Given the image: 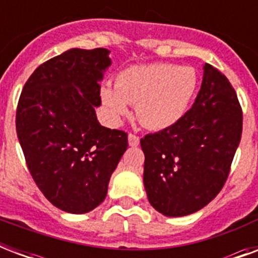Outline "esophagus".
<instances>
[{
    "label": "esophagus",
    "instance_id": "obj_1",
    "mask_svg": "<svg viewBox=\"0 0 258 258\" xmlns=\"http://www.w3.org/2000/svg\"><path fill=\"white\" fill-rule=\"evenodd\" d=\"M128 145L131 147H137L139 145V137H137L135 134H130L128 135Z\"/></svg>",
    "mask_w": 258,
    "mask_h": 258
}]
</instances>
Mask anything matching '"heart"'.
<instances>
[{
    "mask_svg": "<svg viewBox=\"0 0 258 258\" xmlns=\"http://www.w3.org/2000/svg\"><path fill=\"white\" fill-rule=\"evenodd\" d=\"M197 86L198 78L191 67L155 62L120 71L113 88L103 87L100 97L116 119L128 113V104H137L142 124L151 130H166L186 115Z\"/></svg>",
    "mask_w": 258,
    "mask_h": 258,
    "instance_id": "1",
    "label": "heart"
}]
</instances>
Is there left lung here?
Segmentation results:
<instances>
[{
    "mask_svg": "<svg viewBox=\"0 0 258 258\" xmlns=\"http://www.w3.org/2000/svg\"><path fill=\"white\" fill-rule=\"evenodd\" d=\"M242 134V109L228 78L210 64L179 123L141 139L147 198L167 217L188 216L217 197Z\"/></svg>",
    "mask_w": 258,
    "mask_h": 258,
    "instance_id": "1",
    "label": "left lung"
}]
</instances>
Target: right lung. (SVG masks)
<instances>
[{
	"label": "right lung",
	"mask_w": 258,
	"mask_h": 258,
	"mask_svg": "<svg viewBox=\"0 0 258 258\" xmlns=\"http://www.w3.org/2000/svg\"><path fill=\"white\" fill-rule=\"evenodd\" d=\"M104 48H74L36 68L22 89L16 130L37 187L56 208L83 214L99 206L128 146L127 134L97 121Z\"/></svg>",
	"instance_id": "right-lung-1"
}]
</instances>
